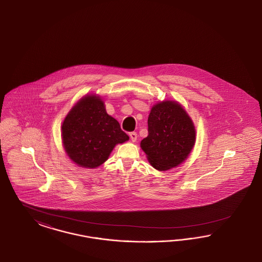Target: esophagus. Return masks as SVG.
<instances>
[{"label": "esophagus", "instance_id": "1", "mask_svg": "<svg viewBox=\"0 0 262 262\" xmlns=\"http://www.w3.org/2000/svg\"><path fill=\"white\" fill-rule=\"evenodd\" d=\"M129 136H130V139H131V141L132 142H136L137 141V133L136 132H131L130 134H129Z\"/></svg>", "mask_w": 262, "mask_h": 262}]
</instances>
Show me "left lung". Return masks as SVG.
Instances as JSON below:
<instances>
[{"label": "left lung", "instance_id": "left-lung-1", "mask_svg": "<svg viewBox=\"0 0 262 262\" xmlns=\"http://www.w3.org/2000/svg\"><path fill=\"white\" fill-rule=\"evenodd\" d=\"M148 135L141 147L148 162L159 171L183 163L195 143V127L183 107L174 101L160 102L147 118Z\"/></svg>", "mask_w": 262, "mask_h": 262}]
</instances>
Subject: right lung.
Returning a JSON list of instances; mask_svg holds the SVG:
<instances>
[{"mask_svg":"<svg viewBox=\"0 0 262 262\" xmlns=\"http://www.w3.org/2000/svg\"><path fill=\"white\" fill-rule=\"evenodd\" d=\"M62 140L69 157L78 166L103 164L117 144L129 137L117 119L108 116L104 102L95 95L81 98L62 124Z\"/></svg>","mask_w":262,"mask_h":262,"instance_id":"right-lung-1","label":"right lung"}]
</instances>
